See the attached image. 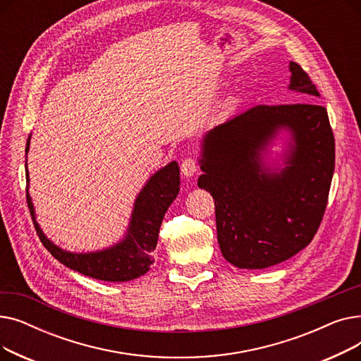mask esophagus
<instances>
[{
    "label": "esophagus",
    "mask_w": 361,
    "mask_h": 361,
    "mask_svg": "<svg viewBox=\"0 0 361 361\" xmlns=\"http://www.w3.org/2000/svg\"><path fill=\"white\" fill-rule=\"evenodd\" d=\"M199 171V165L196 162V159L193 158H187L181 162V174L188 178V177H193Z\"/></svg>",
    "instance_id": "obj_1"
}]
</instances>
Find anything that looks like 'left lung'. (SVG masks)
Wrapping results in <instances>:
<instances>
[{"label":"left lung","mask_w":361,"mask_h":361,"mask_svg":"<svg viewBox=\"0 0 361 361\" xmlns=\"http://www.w3.org/2000/svg\"><path fill=\"white\" fill-rule=\"evenodd\" d=\"M290 73L288 89L310 102L253 106L202 139L197 185L215 200L222 256L240 269L269 268L297 255L326 209L335 168L328 111L312 104L320 94L307 73L293 61ZM282 134L284 166L272 167L266 155Z\"/></svg>","instance_id":"8db88e82"}]
</instances>
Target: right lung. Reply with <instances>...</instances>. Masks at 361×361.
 <instances>
[{"label":"right lung","instance_id":"right-lung-1","mask_svg":"<svg viewBox=\"0 0 361 361\" xmlns=\"http://www.w3.org/2000/svg\"><path fill=\"white\" fill-rule=\"evenodd\" d=\"M30 136L26 143V199L35 230L45 249L67 268L99 281L126 282L145 275L154 263L152 252L157 249L164 215L180 192L178 164L171 161L146 181L133 204L128 228L118 243L97 252L74 253L54 244L36 221L35 207L29 195L27 152Z\"/></svg>","mask_w":361,"mask_h":361}]
</instances>
